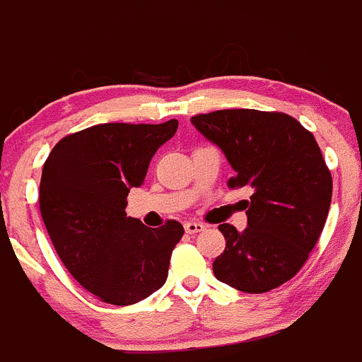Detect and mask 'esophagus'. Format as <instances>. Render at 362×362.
Here are the masks:
<instances>
[{
	"label": "esophagus",
	"mask_w": 362,
	"mask_h": 362,
	"mask_svg": "<svg viewBox=\"0 0 362 362\" xmlns=\"http://www.w3.org/2000/svg\"><path fill=\"white\" fill-rule=\"evenodd\" d=\"M184 228L187 233L192 235V233H198V231H203L206 226L203 223H198V221H187V223L184 224Z\"/></svg>",
	"instance_id": "obj_1"
}]
</instances>
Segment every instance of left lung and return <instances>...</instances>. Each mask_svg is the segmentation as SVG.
Here are the masks:
<instances>
[{
  "mask_svg": "<svg viewBox=\"0 0 362 362\" xmlns=\"http://www.w3.org/2000/svg\"><path fill=\"white\" fill-rule=\"evenodd\" d=\"M191 122L235 170L228 185L255 191L244 231L219 224L226 247L214 276L245 293L278 288L303 269L331 206L332 177L317 139L278 111L221 110Z\"/></svg>",
  "mask_w": 362,
  "mask_h": 362,
  "instance_id": "1",
  "label": "left lung"
}]
</instances>
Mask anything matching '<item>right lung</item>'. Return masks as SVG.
Segmentation results:
<instances>
[{
    "label": "right lung",
    "mask_w": 362,
    "mask_h": 362,
    "mask_svg": "<svg viewBox=\"0 0 362 362\" xmlns=\"http://www.w3.org/2000/svg\"><path fill=\"white\" fill-rule=\"evenodd\" d=\"M178 122L99 124L65 136L44 163L40 205L52 245L81 286L115 306H129L166 283L184 235L178 221L146 228L127 217V194Z\"/></svg>",
    "instance_id": "right-lung-1"
}]
</instances>
